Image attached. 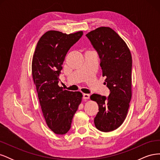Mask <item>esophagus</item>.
Listing matches in <instances>:
<instances>
[{
	"label": "esophagus",
	"mask_w": 160,
	"mask_h": 160,
	"mask_svg": "<svg viewBox=\"0 0 160 160\" xmlns=\"http://www.w3.org/2000/svg\"><path fill=\"white\" fill-rule=\"evenodd\" d=\"M83 98L85 99H88L90 98V95L89 94H87V93H83Z\"/></svg>",
	"instance_id": "1"
}]
</instances>
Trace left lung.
Masks as SVG:
<instances>
[{
  "mask_svg": "<svg viewBox=\"0 0 160 160\" xmlns=\"http://www.w3.org/2000/svg\"><path fill=\"white\" fill-rule=\"evenodd\" d=\"M98 52L105 84L110 91L108 97L91 95L99 105L94 119L96 128L109 132L123 123L132 98V58L126 43L109 27H101L86 35Z\"/></svg>",
  "mask_w": 160,
  "mask_h": 160,
  "instance_id": "8db88e82",
  "label": "left lung"
}]
</instances>
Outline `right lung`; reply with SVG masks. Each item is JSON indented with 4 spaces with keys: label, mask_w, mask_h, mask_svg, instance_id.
<instances>
[{
    "label": "right lung",
    "mask_w": 160,
    "mask_h": 160,
    "mask_svg": "<svg viewBox=\"0 0 160 160\" xmlns=\"http://www.w3.org/2000/svg\"><path fill=\"white\" fill-rule=\"evenodd\" d=\"M83 34L47 31L38 41L33 55L32 75L42 112L48 127L56 134L68 132L83 97L81 92L64 90L58 85L67 53Z\"/></svg>",
    "instance_id": "right-lung-1"
}]
</instances>
